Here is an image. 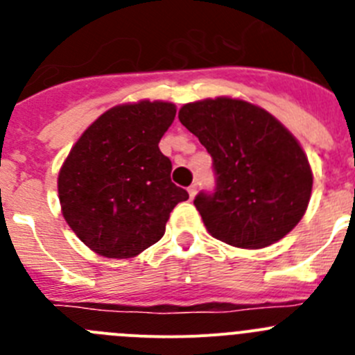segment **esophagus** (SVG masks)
I'll return each mask as SVG.
<instances>
[{
    "label": "esophagus",
    "instance_id": "obj_1",
    "mask_svg": "<svg viewBox=\"0 0 355 355\" xmlns=\"http://www.w3.org/2000/svg\"><path fill=\"white\" fill-rule=\"evenodd\" d=\"M188 193H190V199H193L195 193H197V184H190V187H188Z\"/></svg>",
    "mask_w": 355,
    "mask_h": 355
}]
</instances>
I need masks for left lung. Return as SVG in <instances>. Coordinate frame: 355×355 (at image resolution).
Instances as JSON below:
<instances>
[{
  "label": "left lung",
  "instance_id": "obj_1",
  "mask_svg": "<svg viewBox=\"0 0 355 355\" xmlns=\"http://www.w3.org/2000/svg\"><path fill=\"white\" fill-rule=\"evenodd\" d=\"M178 118L213 156L216 190L193 200L211 236L259 250L301 222L313 172L297 139L272 114L246 100L218 96L184 103Z\"/></svg>",
  "mask_w": 355,
  "mask_h": 355
}]
</instances>
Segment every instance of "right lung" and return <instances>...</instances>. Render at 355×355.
I'll return each instance as SVG.
<instances>
[{
  "mask_svg": "<svg viewBox=\"0 0 355 355\" xmlns=\"http://www.w3.org/2000/svg\"><path fill=\"white\" fill-rule=\"evenodd\" d=\"M175 105L139 100L105 110L68 153L58 174L61 213L80 241L107 259H132L160 241L188 191L171 181L158 142Z\"/></svg>",
  "mask_w": 355,
  "mask_h": 355,
  "instance_id": "obj_1",
  "label": "right lung"
}]
</instances>
